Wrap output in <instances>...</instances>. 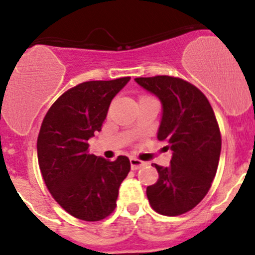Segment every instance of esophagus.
<instances>
[{
  "label": "esophagus",
  "instance_id": "34e87169",
  "mask_svg": "<svg viewBox=\"0 0 255 255\" xmlns=\"http://www.w3.org/2000/svg\"><path fill=\"white\" fill-rule=\"evenodd\" d=\"M146 163H144V161L139 160V159L137 158H130V168H132V170H137V169L142 168V166L145 165Z\"/></svg>",
  "mask_w": 255,
  "mask_h": 255
}]
</instances>
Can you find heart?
<instances>
[{"label":"heart","mask_w":255,"mask_h":255,"mask_svg":"<svg viewBox=\"0 0 255 255\" xmlns=\"http://www.w3.org/2000/svg\"><path fill=\"white\" fill-rule=\"evenodd\" d=\"M143 97H149V96H143Z\"/></svg>","instance_id":"obj_1"}]
</instances>
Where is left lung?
<instances>
[{
	"label": "left lung",
	"mask_w": 255,
	"mask_h": 255,
	"mask_svg": "<svg viewBox=\"0 0 255 255\" xmlns=\"http://www.w3.org/2000/svg\"><path fill=\"white\" fill-rule=\"evenodd\" d=\"M135 81L161 101L158 139L173 150L170 165H153L159 179L146 187V197L160 215H182L202 201L217 171L222 139L215 112L207 97L186 80L158 75Z\"/></svg>",
	"instance_id": "1"
}]
</instances>
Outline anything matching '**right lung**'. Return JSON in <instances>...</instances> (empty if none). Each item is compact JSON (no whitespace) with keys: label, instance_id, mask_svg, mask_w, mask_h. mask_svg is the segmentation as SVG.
<instances>
[{"label":"right lung","instance_id":"obj_1","mask_svg":"<svg viewBox=\"0 0 255 255\" xmlns=\"http://www.w3.org/2000/svg\"><path fill=\"white\" fill-rule=\"evenodd\" d=\"M129 76L86 81L64 92L48 110L37 140L38 164L49 192L71 216L96 222L115 211L129 159L90 154L87 140L100 132L112 99Z\"/></svg>","mask_w":255,"mask_h":255}]
</instances>
